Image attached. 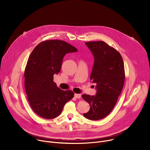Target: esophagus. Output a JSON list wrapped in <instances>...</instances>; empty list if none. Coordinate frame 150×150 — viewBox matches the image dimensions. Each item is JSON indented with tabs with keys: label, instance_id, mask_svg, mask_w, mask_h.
Returning a JSON list of instances; mask_svg holds the SVG:
<instances>
[{
	"label": "esophagus",
	"instance_id": "obj_1",
	"mask_svg": "<svg viewBox=\"0 0 150 150\" xmlns=\"http://www.w3.org/2000/svg\"><path fill=\"white\" fill-rule=\"evenodd\" d=\"M74 97L77 98H80L81 97V95L80 94H75Z\"/></svg>",
	"mask_w": 150,
	"mask_h": 150
}]
</instances>
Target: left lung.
Wrapping results in <instances>:
<instances>
[{"mask_svg": "<svg viewBox=\"0 0 150 150\" xmlns=\"http://www.w3.org/2000/svg\"><path fill=\"white\" fill-rule=\"evenodd\" d=\"M85 45L94 57L90 80L96 83L97 93L82 96L90 105V110L83 115L97 120L108 116L116 104L125 81L124 63L119 52L103 41H88Z\"/></svg>", "mask_w": 150, "mask_h": 150, "instance_id": "8db88e82", "label": "left lung"}]
</instances>
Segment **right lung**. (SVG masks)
I'll list each match as a JSON object with an SVG mask.
<instances>
[{
	"label": "right lung",
	"mask_w": 150,
	"mask_h": 150,
	"mask_svg": "<svg viewBox=\"0 0 150 150\" xmlns=\"http://www.w3.org/2000/svg\"><path fill=\"white\" fill-rule=\"evenodd\" d=\"M77 51L63 40H51L41 42L31 52L24 72L25 90L31 108L39 116L57 117L74 97L72 91L57 87L53 75L60 72L64 56Z\"/></svg>",
	"instance_id": "1"
}]
</instances>
